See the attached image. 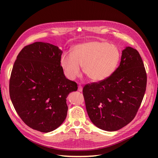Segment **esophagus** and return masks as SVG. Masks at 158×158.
<instances>
[{
    "instance_id": "obj_1",
    "label": "esophagus",
    "mask_w": 158,
    "mask_h": 158,
    "mask_svg": "<svg viewBox=\"0 0 158 158\" xmlns=\"http://www.w3.org/2000/svg\"><path fill=\"white\" fill-rule=\"evenodd\" d=\"M78 90H79V92H82V86H81V85L78 87Z\"/></svg>"
}]
</instances>
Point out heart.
Segmentation results:
<instances>
[{"label": "heart", "mask_w": 158, "mask_h": 158, "mask_svg": "<svg viewBox=\"0 0 158 158\" xmlns=\"http://www.w3.org/2000/svg\"><path fill=\"white\" fill-rule=\"evenodd\" d=\"M107 67H108V66L107 65H104V64L103 65V64H100V65H98V70H102L103 71H105L107 69Z\"/></svg>", "instance_id": "obj_1"}]
</instances>
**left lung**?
<instances>
[{
	"label": "left lung",
	"mask_w": 158,
	"mask_h": 158,
	"mask_svg": "<svg viewBox=\"0 0 158 158\" xmlns=\"http://www.w3.org/2000/svg\"><path fill=\"white\" fill-rule=\"evenodd\" d=\"M63 51L38 41L23 47L17 56L10 79V96L18 115L26 125L50 132L65 120L66 98L78 89L65 77L60 66Z\"/></svg>",
	"instance_id": "obj_1"
}]
</instances>
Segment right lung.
I'll return each instance as SVG.
<instances>
[{"label": "right lung", "instance_id": "1", "mask_svg": "<svg viewBox=\"0 0 158 158\" xmlns=\"http://www.w3.org/2000/svg\"><path fill=\"white\" fill-rule=\"evenodd\" d=\"M146 83V70L139 52L126 47L122 51L120 64L109 77L83 88L91 121L109 132L127 125L139 109Z\"/></svg>", "mask_w": 158, "mask_h": 158}]
</instances>
